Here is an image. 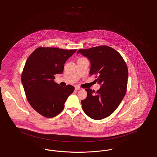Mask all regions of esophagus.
I'll use <instances>...</instances> for the list:
<instances>
[{
  "instance_id": "obj_1",
  "label": "esophagus",
  "mask_w": 157,
  "mask_h": 157,
  "mask_svg": "<svg viewBox=\"0 0 157 157\" xmlns=\"http://www.w3.org/2000/svg\"><path fill=\"white\" fill-rule=\"evenodd\" d=\"M81 89H82V88H80V87H79V86H76V87H75L76 90H81Z\"/></svg>"
}]
</instances>
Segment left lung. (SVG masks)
<instances>
[{
    "label": "left lung",
    "instance_id": "left-lung-1",
    "mask_svg": "<svg viewBox=\"0 0 157 157\" xmlns=\"http://www.w3.org/2000/svg\"><path fill=\"white\" fill-rule=\"evenodd\" d=\"M81 53L90 62V75L101 84L96 92L86 89L88 94L81 101L83 110L91 119L101 120L111 115L125 96L128 68L124 59L116 50L107 45L80 49Z\"/></svg>",
    "mask_w": 157,
    "mask_h": 157
}]
</instances>
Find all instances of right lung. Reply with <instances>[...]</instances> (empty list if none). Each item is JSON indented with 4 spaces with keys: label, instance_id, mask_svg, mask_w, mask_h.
Masks as SVG:
<instances>
[{
    "label": "right lung",
    "instance_id": "obj_1",
    "mask_svg": "<svg viewBox=\"0 0 157 157\" xmlns=\"http://www.w3.org/2000/svg\"><path fill=\"white\" fill-rule=\"evenodd\" d=\"M76 50L39 47L27 58L21 74L27 99L39 114L51 118L61 113L68 97L75 88L61 86L56 83L55 75L63 74L64 65Z\"/></svg>",
    "mask_w": 157,
    "mask_h": 157
}]
</instances>
